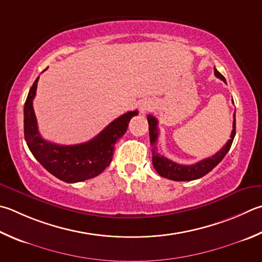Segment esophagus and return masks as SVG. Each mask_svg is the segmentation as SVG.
<instances>
[{"label":"esophagus","instance_id":"34e87169","mask_svg":"<svg viewBox=\"0 0 262 262\" xmlns=\"http://www.w3.org/2000/svg\"><path fill=\"white\" fill-rule=\"evenodd\" d=\"M150 104H149V102H142V103H140V111L142 112V113H144L145 111H147V110H150Z\"/></svg>","mask_w":262,"mask_h":262}]
</instances>
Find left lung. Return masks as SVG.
<instances>
[{"label":"left lung","instance_id":"obj_1","mask_svg":"<svg viewBox=\"0 0 262 262\" xmlns=\"http://www.w3.org/2000/svg\"><path fill=\"white\" fill-rule=\"evenodd\" d=\"M215 77L221 79L226 82V79L216 69H214ZM147 122H149V134H150V143L155 146L158 140V120L154 116H147ZM236 134V116L234 115V122H232V132L230 135V140H228L225 146L220 151H217L215 155L208 157L206 159H203L193 165H180L169 160L166 157L159 155L156 151V146L152 149V164L160 177L173 180V181H192L199 178H203L204 175L210 173L220 161L225 158V156L230 150V146L234 141Z\"/></svg>","mask_w":262,"mask_h":262}]
</instances>
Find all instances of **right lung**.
Segmentation results:
<instances>
[{"label": "right lung", "mask_w": 262, "mask_h": 262, "mask_svg": "<svg viewBox=\"0 0 262 262\" xmlns=\"http://www.w3.org/2000/svg\"><path fill=\"white\" fill-rule=\"evenodd\" d=\"M39 77L33 83L24 105V135L32 155L50 174L66 183L81 182L101 174L111 164L115 144L127 132L128 123L137 112L117 118L99 134L85 143L59 145L42 139L33 108Z\"/></svg>", "instance_id": "right-lung-1"}]
</instances>
